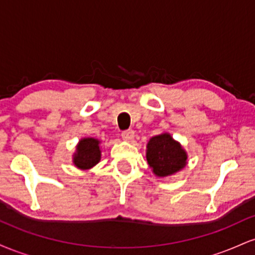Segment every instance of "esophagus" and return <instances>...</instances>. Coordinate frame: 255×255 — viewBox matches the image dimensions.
I'll return each mask as SVG.
<instances>
[{"mask_svg":"<svg viewBox=\"0 0 255 255\" xmlns=\"http://www.w3.org/2000/svg\"><path fill=\"white\" fill-rule=\"evenodd\" d=\"M122 137H124L125 140H131L134 137V130L133 129H127V130H124L122 131Z\"/></svg>","mask_w":255,"mask_h":255,"instance_id":"34e87169","label":"esophagus"}]
</instances>
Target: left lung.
<instances>
[{
	"label": "left lung",
	"instance_id": "1",
	"mask_svg": "<svg viewBox=\"0 0 255 255\" xmlns=\"http://www.w3.org/2000/svg\"><path fill=\"white\" fill-rule=\"evenodd\" d=\"M146 159L154 175L166 177L180 171L187 164V152L169 133L152 136L147 142Z\"/></svg>",
	"mask_w": 255,
	"mask_h": 255
}]
</instances>
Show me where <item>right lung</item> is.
<instances>
[{
    "mask_svg": "<svg viewBox=\"0 0 255 255\" xmlns=\"http://www.w3.org/2000/svg\"><path fill=\"white\" fill-rule=\"evenodd\" d=\"M98 139L95 137H84L79 141L74 156H73V163L77 168L81 170H87L95 166L101 160V147H99Z\"/></svg>",
    "mask_w": 255,
    "mask_h": 255,
    "instance_id": "add662e5",
    "label": "right lung"
}]
</instances>
